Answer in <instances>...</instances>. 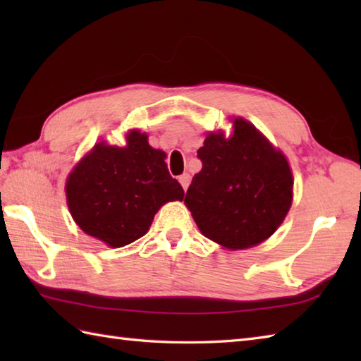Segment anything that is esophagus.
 Instances as JSON below:
<instances>
[{
	"label": "esophagus",
	"instance_id": "1",
	"mask_svg": "<svg viewBox=\"0 0 361 361\" xmlns=\"http://www.w3.org/2000/svg\"><path fill=\"white\" fill-rule=\"evenodd\" d=\"M180 183H181V186H183V189H188V186H189V181H190V176H189V173H183V175H180Z\"/></svg>",
	"mask_w": 361,
	"mask_h": 361
}]
</instances>
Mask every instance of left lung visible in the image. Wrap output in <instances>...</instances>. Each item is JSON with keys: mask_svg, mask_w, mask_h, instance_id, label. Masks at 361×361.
Wrapping results in <instances>:
<instances>
[{"mask_svg": "<svg viewBox=\"0 0 361 361\" xmlns=\"http://www.w3.org/2000/svg\"><path fill=\"white\" fill-rule=\"evenodd\" d=\"M197 157L202 171L185 204L200 231L229 250L268 239L291 206L293 178L286 157L242 118L228 140L221 133L206 136Z\"/></svg>", "mask_w": 361, "mask_h": 361, "instance_id": "8db88e82", "label": "left lung"}]
</instances>
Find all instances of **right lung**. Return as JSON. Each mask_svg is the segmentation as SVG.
Masks as SVG:
<instances>
[{
	"mask_svg": "<svg viewBox=\"0 0 361 361\" xmlns=\"http://www.w3.org/2000/svg\"><path fill=\"white\" fill-rule=\"evenodd\" d=\"M166 153L147 135L132 132L126 147L99 142L66 181V200L82 231L113 248L147 233L157 211L183 200L185 190L169 173Z\"/></svg>",
	"mask_w": 361,
	"mask_h": 361,
	"instance_id": "1",
	"label": "right lung"
}]
</instances>
